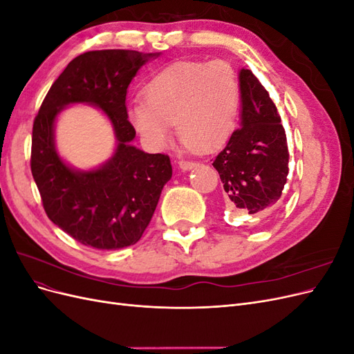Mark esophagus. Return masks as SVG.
I'll list each match as a JSON object with an SVG mask.
<instances>
[{"label": "esophagus", "instance_id": "34e87169", "mask_svg": "<svg viewBox=\"0 0 354 354\" xmlns=\"http://www.w3.org/2000/svg\"><path fill=\"white\" fill-rule=\"evenodd\" d=\"M178 167L183 169V171H189V169H192V168H195L196 167V162L195 160H187V159H181V160H178Z\"/></svg>", "mask_w": 354, "mask_h": 354}]
</instances>
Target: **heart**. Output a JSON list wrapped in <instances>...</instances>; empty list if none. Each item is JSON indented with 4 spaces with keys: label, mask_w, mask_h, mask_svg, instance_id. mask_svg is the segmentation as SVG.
Returning <instances> with one entry per match:
<instances>
[{
    "label": "heart",
    "mask_w": 354,
    "mask_h": 354,
    "mask_svg": "<svg viewBox=\"0 0 354 354\" xmlns=\"http://www.w3.org/2000/svg\"><path fill=\"white\" fill-rule=\"evenodd\" d=\"M241 85L227 62H176L146 84L145 100L136 99L128 118L152 149L165 147L177 122L187 146L209 152L229 140L236 128Z\"/></svg>",
    "instance_id": "heart-1"
}]
</instances>
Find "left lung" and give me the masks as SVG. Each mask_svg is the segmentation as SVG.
<instances>
[{
    "label": "left lung",
    "mask_w": 354,
    "mask_h": 354,
    "mask_svg": "<svg viewBox=\"0 0 354 354\" xmlns=\"http://www.w3.org/2000/svg\"><path fill=\"white\" fill-rule=\"evenodd\" d=\"M241 128L214 159L226 192V203L246 214H260L281 199L288 177L285 128L269 93L250 69H241Z\"/></svg>",
    "instance_id": "obj_1"
}]
</instances>
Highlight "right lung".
<instances>
[{"label":"right lung","mask_w":354,"mask_h":354,"mask_svg":"<svg viewBox=\"0 0 354 354\" xmlns=\"http://www.w3.org/2000/svg\"><path fill=\"white\" fill-rule=\"evenodd\" d=\"M156 56L134 50L84 53L51 85L35 116L30 171L42 207L56 226L85 246L120 250L138 242L173 176L169 156L145 153L131 145L136 130L125 106L128 85ZM72 102L99 105L114 125L115 153L95 170H73L55 152V116Z\"/></svg>","instance_id":"obj_1"}]
</instances>
